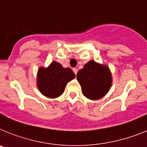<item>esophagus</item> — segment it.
<instances>
[{
	"label": "esophagus",
	"mask_w": 147,
	"mask_h": 147,
	"mask_svg": "<svg viewBox=\"0 0 147 147\" xmlns=\"http://www.w3.org/2000/svg\"><path fill=\"white\" fill-rule=\"evenodd\" d=\"M73 71H74V73L75 74H77V72H78V70L77 68H76V67H74V68H73Z\"/></svg>",
	"instance_id": "1"
}]
</instances>
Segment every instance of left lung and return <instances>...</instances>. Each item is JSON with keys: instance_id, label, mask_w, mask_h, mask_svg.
<instances>
[{"instance_id": "left-lung-1", "label": "left lung", "mask_w": 147, "mask_h": 147, "mask_svg": "<svg viewBox=\"0 0 147 147\" xmlns=\"http://www.w3.org/2000/svg\"><path fill=\"white\" fill-rule=\"evenodd\" d=\"M76 79L82 87L83 95L89 99L102 98L112 85V76L109 67L90 60L78 71Z\"/></svg>"}]
</instances>
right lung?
<instances>
[{
  "label": "right lung",
  "mask_w": 147,
  "mask_h": 147,
  "mask_svg": "<svg viewBox=\"0 0 147 147\" xmlns=\"http://www.w3.org/2000/svg\"><path fill=\"white\" fill-rule=\"evenodd\" d=\"M75 78L71 68H65L59 63L52 62L48 67H40L37 72V88L49 98H57L63 93L68 82Z\"/></svg>",
  "instance_id": "obj_1"
}]
</instances>
